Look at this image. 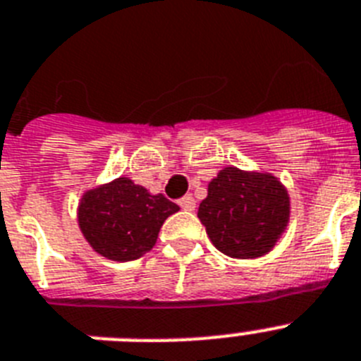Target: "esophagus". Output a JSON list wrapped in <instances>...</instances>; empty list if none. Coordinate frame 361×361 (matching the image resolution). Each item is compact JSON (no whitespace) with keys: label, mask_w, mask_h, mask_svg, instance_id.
I'll use <instances>...</instances> for the list:
<instances>
[{"label":"esophagus","mask_w":361,"mask_h":361,"mask_svg":"<svg viewBox=\"0 0 361 361\" xmlns=\"http://www.w3.org/2000/svg\"><path fill=\"white\" fill-rule=\"evenodd\" d=\"M178 206L186 212H193L195 210V199L192 195H184L180 201H178Z\"/></svg>","instance_id":"esophagus-1"}]
</instances>
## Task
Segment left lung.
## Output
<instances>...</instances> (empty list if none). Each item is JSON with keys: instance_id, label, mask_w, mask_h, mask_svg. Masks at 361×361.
<instances>
[{"instance_id": "obj_1", "label": "left lung", "mask_w": 361, "mask_h": 361, "mask_svg": "<svg viewBox=\"0 0 361 361\" xmlns=\"http://www.w3.org/2000/svg\"><path fill=\"white\" fill-rule=\"evenodd\" d=\"M197 217L219 252L235 259H257L285 233L290 195L269 171L228 166L210 180Z\"/></svg>"}]
</instances>
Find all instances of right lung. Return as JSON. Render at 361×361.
I'll list each match as a JSON object with an SVG mask.
<instances>
[{
    "instance_id": "right-lung-1",
    "label": "right lung",
    "mask_w": 361,
    "mask_h": 361,
    "mask_svg": "<svg viewBox=\"0 0 361 361\" xmlns=\"http://www.w3.org/2000/svg\"><path fill=\"white\" fill-rule=\"evenodd\" d=\"M162 193H149L129 177L85 190L78 202V228L92 250L111 261H135L157 243L160 226L178 212Z\"/></svg>"
}]
</instances>
